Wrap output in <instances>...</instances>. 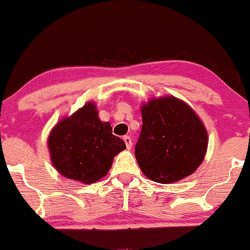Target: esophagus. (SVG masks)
<instances>
[{
  "instance_id": "esophagus-1",
  "label": "esophagus",
  "mask_w": 250,
  "mask_h": 250,
  "mask_svg": "<svg viewBox=\"0 0 250 250\" xmlns=\"http://www.w3.org/2000/svg\"><path fill=\"white\" fill-rule=\"evenodd\" d=\"M123 141H125V146H127V149H130L133 143H131V139L129 136H123Z\"/></svg>"
}]
</instances>
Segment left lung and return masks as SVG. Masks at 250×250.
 <instances>
[{
	"label": "left lung",
	"mask_w": 250,
	"mask_h": 250,
	"mask_svg": "<svg viewBox=\"0 0 250 250\" xmlns=\"http://www.w3.org/2000/svg\"><path fill=\"white\" fill-rule=\"evenodd\" d=\"M142 130L135 157L157 183H174L195 173L205 160L208 133L194 109L168 95L141 104Z\"/></svg>",
	"instance_id": "left-lung-1"
}]
</instances>
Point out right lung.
Instances as JSON below:
<instances>
[{
  "mask_svg": "<svg viewBox=\"0 0 250 250\" xmlns=\"http://www.w3.org/2000/svg\"><path fill=\"white\" fill-rule=\"evenodd\" d=\"M47 143L54 168L83 185L105 176L114 157L125 149V143L111 133L110 123L100 120L96 103L91 101L60 120Z\"/></svg>",
  "mask_w": 250,
  "mask_h": 250,
  "instance_id": "add662e5",
  "label": "right lung"
}]
</instances>
